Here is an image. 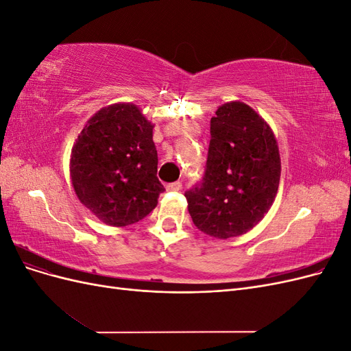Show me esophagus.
<instances>
[{"mask_svg":"<svg viewBox=\"0 0 351 351\" xmlns=\"http://www.w3.org/2000/svg\"><path fill=\"white\" fill-rule=\"evenodd\" d=\"M182 183L180 182H174V183H168L167 184V190L168 192H180V190H182Z\"/></svg>","mask_w":351,"mask_h":351,"instance_id":"34e87169","label":"esophagus"}]
</instances>
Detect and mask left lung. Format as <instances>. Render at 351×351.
I'll return each instance as SVG.
<instances>
[{"label": "left lung", "mask_w": 351, "mask_h": 351, "mask_svg": "<svg viewBox=\"0 0 351 351\" xmlns=\"http://www.w3.org/2000/svg\"><path fill=\"white\" fill-rule=\"evenodd\" d=\"M280 176V151L268 123L244 102L221 105L210 119L204 178L184 193L193 224L221 240L246 234L268 214Z\"/></svg>", "instance_id": "8db88e82"}]
</instances>
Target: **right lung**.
Segmentation results:
<instances>
[{
  "mask_svg": "<svg viewBox=\"0 0 351 351\" xmlns=\"http://www.w3.org/2000/svg\"><path fill=\"white\" fill-rule=\"evenodd\" d=\"M154 124L134 104L108 105L92 115L71 149L70 177L79 200L112 227L143 219L164 186L156 177Z\"/></svg>",
  "mask_w": 351,
  "mask_h": 351,
  "instance_id": "obj_1",
  "label": "right lung"
}]
</instances>
